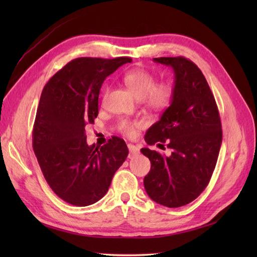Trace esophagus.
<instances>
[{
    "label": "esophagus",
    "instance_id": "esophagus-1",
    "mask_svg": "<svg viewBox=\"0 0 257 257\" xmlns=\"http://www.w3.org/2000/svg\"><path fill=\"white\" fill-rule=\"evenodd\" d=\"M128 149H129V152H130V157H133V156H136V155L139 154V148H138L137 146L129 144L128 145Z\"/></svg>",
    "mask_w": 257,
    "mask_h": 257
}]
</instances>
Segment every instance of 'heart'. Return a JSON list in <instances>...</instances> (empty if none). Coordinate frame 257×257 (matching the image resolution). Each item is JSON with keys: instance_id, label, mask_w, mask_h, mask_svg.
Returning <instances> with one entry per match:
<instances>
[{"instance_id": "1", "label": "heart", "mask_w": 257, "mask_h": 257, "mask_svg": "<svg viewBox=\"0 0 257 257\" xmlns=\"http://www.w3.org/2000/svg\"><path fill=\"white\" fill-rule=\"evenodd\" d=\"M156 76L144 68H135L128 70L122 76V83L133 92L137 99H141L143 105L154 111H162L171 105L174 89L168 80L157 81ZM108 94V88L103 92V99ZM139 121L122 119L118 123L120 132L127 136H132L135 130L139 128Z\"/></svg>"}]
</instances>
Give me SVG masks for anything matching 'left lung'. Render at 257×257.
I'll return each instance as SVG.
<instances>
[{
  "mask_svg": "<svg viewBox=\"0 0 257 257\" xmlns=\"http://www.w3.org/2000/svg\"><path fill=\"white\" fill-rule=\"evenodd\" d=\"M154 61L173 68L174 95L145 139L161 149L166 145L171 155L141 149L151 162L144 184L157 203L179 207L195 200L209 184L222 144V124L210 86L193 62L182 56Z\"/></svg>",
  "mask_w": 257,
  "mask_h": 257,
  "instance_id": "8db88e82",
  "label": "left lung"
}]
</instances>
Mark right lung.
Returning <instances> with one entry per match:
<instances>
[{"mask_svg":"<svg viewBox=\"0 0 257 257\" xmlns=\"http://www.w3.org/2000/svg\"><path fill=\"white\" fill-rule=\"evenodd\" d=\"M133 59L79 57L65 65L42 91L33 127V149L46 182L69 204L87 206L99 201L128 148L112 137L103 146H88L85 127L98 116L103 80Z\"/></svg>","mask_w":257,"mask_h":257,"instance_id":"obj_1","label":"right lung"}]
</instances>
